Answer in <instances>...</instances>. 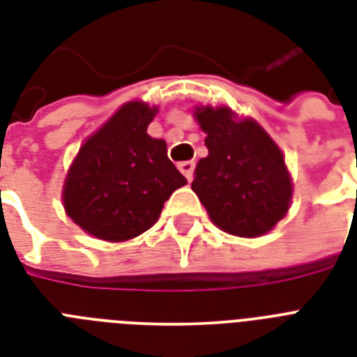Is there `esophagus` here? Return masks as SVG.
Segmentation results:
<instances>
[{"label":"esophagus","mask_w":357,"mask_h":357,"mask_svg":"<svg viewBox=\"0 0 357 357\" xmlns=\"http://www.w3.org/2000/svg\"><path fill=\"white\" fill-rule=\"evenodd\" d=\"M178 168L179 170H181V174H183L185 178L189 179H192V172H195V162L192 161H183V162H179L178 165Z\"/></svg>","instance_id":"obj_1"}]
</instances>
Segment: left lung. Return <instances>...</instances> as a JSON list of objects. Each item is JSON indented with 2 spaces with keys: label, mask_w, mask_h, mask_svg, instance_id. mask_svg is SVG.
Wrapping results in <instances>:
<instances>
[{
  "label": "left lung",
  "mask_w": 357,
  "mask_h": 357,
  "mask_svg": "<svg viewBox=\"0 0 357 357\" xmlns=\"http://www.w3.org/2000/svg\"><path fill=\"white\" fill-rule=\"evenodd\" d=\"M209 153L195 168L192 190L211 222L235 237L268 234L287 215L293 178L276 140L257 120L228 105H195Z\"/></svg>",
  "instance_id": "8db88e82"
}]
</instances>
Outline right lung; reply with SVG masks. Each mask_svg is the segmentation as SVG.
Instances as JSON below:
<instances>
[{
  "instance_id": "1",
  "label": "right lung",
  "mask_w": 357,
  "mask_h": 357,
  "mask_svg": "<svg viewBox=\"0 0 357 357\" xmlns=\"http://www.w3.org/2000/svg\"><path fill=\"white\" fill-rule=\"evenodd\" d=\"M159 109L126 102L89 135L63 185L64 211L85 234L107 243L139 237L159 220L165 202L187 179L148 135Z\"/></svg>"
}]
</instances>
